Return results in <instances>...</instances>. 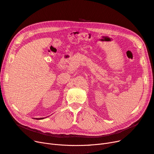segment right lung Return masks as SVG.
<instances>
[{"label":"right lung","mask_w":154,"mask_h":154,"mask_svg":"<svg viewBox=\"0 0 154 154\" xmlns=\"http://www.w3.org/2000/svg\"><path fill=\"white\" fill-rule=\"evenodd\" d=\"M45 117H42V118H34L35 119H37V120H42V119H45Z\"/></svg>","instance_id":"add662e5"}]
</instances>
